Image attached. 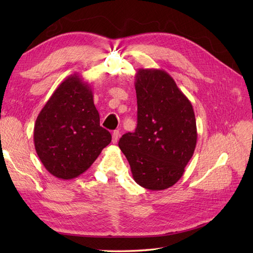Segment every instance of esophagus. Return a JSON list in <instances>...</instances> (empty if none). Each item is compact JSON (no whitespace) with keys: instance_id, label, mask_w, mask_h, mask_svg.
<instances>
[{"instance_id":"1","label":"esophagus","mask_w":253,"mask_h":253,"mask_svg":"<svg viewBox=\"0 0 253 253\" xmlns=\"http://www.w3.org/2000/svg\"><path fill=\"white\" fill-rule=\"evenodd\" d=\"M118 138H120V131L114 130L112 133V141L113 143H116L118 141Z\"/></svg>"}]
</instances>
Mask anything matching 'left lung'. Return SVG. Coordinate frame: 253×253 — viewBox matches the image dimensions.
<instances>
[{
  "mask_svg": "<svg viewBox=\"0 0 253 253\" xmlns=\"http://www.w3.org/2000/svg\"><path fill=\"white\" fill-rule=\"evenodd\" d=\"M137 128L118 147L130 165L133 179L149 190L174 186L185 171L197 144L193 107L163 69H138Z\"/></svg>",
  "mask_w": 253,
  "mask_h": 253,
  "instance_id": "8db88e82",
  "label": "left lung"
}]
</instances>
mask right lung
Returning <instances> with one entry per match:
<instances>
[{
    "instance_id": "right-lung-1",
    "label": "right lung",
    "mask_w": 253,
    "mask_h": 253,
    "mask_svg": "<svg viewBox=\"0 0 253 253\" xmlns=\"http://www.w3.org/2000/svg\"><path fill=\"white\" fill-rule=\"evenodd\" d=\"M111 140L110 131L100 126L91 85L78 74L55 89L34 128L38 157L50 174L64 180L84 173Z\"/></svg>"
}]
</instances>
